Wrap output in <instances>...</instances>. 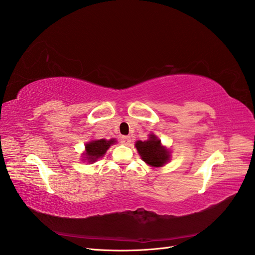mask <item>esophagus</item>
I'll list each match as a JSON object with an SVG mask.
<instances>
[{"label": "esophagus", "mask_w": 255, "mask_h": 255, "mask_svg": "<svg viewBox=\"0 0 255 255\" xmlns=\"http://www.w3.org/2000/svg\"><path fill=\"white\" fill-rule=\"evenodd\" d=\"M121 142L123 144H129L130 143V137L129 136H122L121 137Z\"/></svg>", "instance_id": "esophagus-1"}]
</instances>
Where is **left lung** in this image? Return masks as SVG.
Segmentation results:
<instances>
[{"label":"left lung","instance_id":"1","mask_svg":"<svg viewBox=\"0 0 255 255\" xmlns=\"http://www.w3.org/2000/svg\"><path fill=\"white\" fill-rule=\"evenodd\" d=\"M136 148L141 158L152 167L163 166L170 156L169 152L161 146L160 140L155 135H150L149 139L145 141H137Z\"/></svg>","mask_w":255,"mask_h":255}]
</instances>
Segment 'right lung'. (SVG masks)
Listing matches in <instances>:
<instances>
[{
	"label": "right lung",
	"instance_id": "1",
	"mask_svg": "<svg viewBox=\"0 0 255 255\" xmlns=\"http://www.w3.org/2000/svg\"><path fill=\"white\" fill-rule=\"evenodd\" d=\"M115 143V139L111 140H105V139H100V140H94L90 141L86 144V158L90 161H96L99 157L103 156L105 152L110 146Z\"/></svg>",
	"mask_w": 255,
	"mask_h": 255
}]
</instances>
